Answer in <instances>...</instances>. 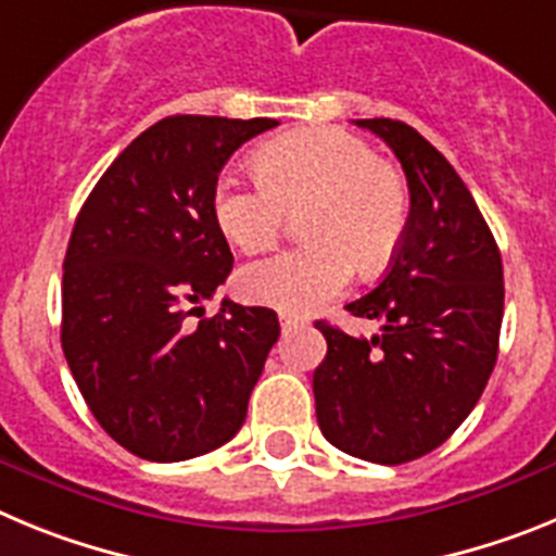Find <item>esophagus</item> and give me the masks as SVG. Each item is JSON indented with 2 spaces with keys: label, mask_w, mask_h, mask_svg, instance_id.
Returning <instances> with one entry per match:
<instances>
[{
  "label": "esophagus",
  "mask_w": 556,
  "mask_h": 556,
  "mask_svg": "<svg viewBox=\"0 0 556 556\" xmlns=\"http://www.w3.org/2000/svg\"><path fill=\"white\" fill-rule=\"evenodd\" d=\"M303 326L301 317H292V314H281V328L283 331H292V328Z\"/></svg>",
  "instance_id": "obj_1"
}]
</instances>
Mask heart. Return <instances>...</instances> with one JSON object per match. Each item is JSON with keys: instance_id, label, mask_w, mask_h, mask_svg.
<instances>
[{"instance_id": "heart-1", "label": "heart", "mask_w": 556, "mask_h": 556, "mask_svg": "<svg viewBox=\"0 0 556 556\" xmlns=\"http://www.w3.org/2000/svg\"><path fill=\"white\" fill-rule=\"evenodd\" d=\"M255 184L223 175L211 211L230 244L258 253L301 214L306 244L239 273L250 303L308 314L337 298L353 267L370 275L395 255L409 223V189L372 147L337 127L287 132L255 152Z\"/></svg>"}]
</instances>
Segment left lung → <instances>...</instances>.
Segmentation results:
<instances>
[{"label": "left lung", "mask_w": 556, "mask_h": 556, "mask_svg": "<svg viewBox=\"0 0 556 556\" xmlns=\"http://www.w3.org/2000/svg\"><path fill=\"white\" fill-rule=\"evenodd\" d=\"M395 152L409 223L376 289L348 303L381 320L372 339L317 323L328 342L314 370L317 424L358 459L401 465L443 445L481 397L504 317L501 253L468 186L440 150L397 119H356Z\"/></svg>", "instance_id": "8db88e82"}]
</instances>
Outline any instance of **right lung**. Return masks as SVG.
Listing matches in <instances>:
<instances>
[{"label":"right lung","instance_id":"obj_1","mask_svg":"<svg viewBox=\"0 0 556 556\" xmlns=\"http://www.w3.org/2000/svg\"><path fill=\"white\" fill-rule=\"evenodd\" d=\"M275 119L166 116L132 139L83 203L63 258L61 342L88 409L130 454L180 462L242 429L273 308L223 301L233 269L211 194L244 141Z\"/></svg>","mask_w":556,"mask_h":556}]
</instances>
